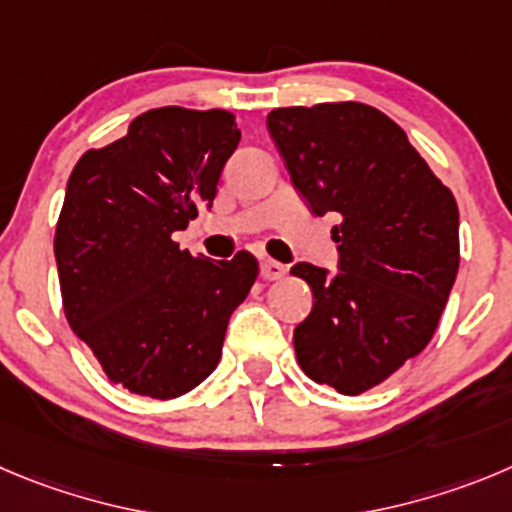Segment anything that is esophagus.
I'll return each mask as SVG.
<instances>
[{
    "label": "esophagus",
    "instance_id": "esophagus-1",
    "mask_svg": "<svg viewBox=\"0 0 512 512\" xmlns=\"http://www.w3.org/2000/svg\"><path fill=\"white\" fill-rule=\"evenodd\" d=\"M285 265L283 262H278V260H262V265H260V275L265 280H280V278H285Z\"/></svg>",
    "mask_w": 512,
    "mask_h": 512
}]
</instances>
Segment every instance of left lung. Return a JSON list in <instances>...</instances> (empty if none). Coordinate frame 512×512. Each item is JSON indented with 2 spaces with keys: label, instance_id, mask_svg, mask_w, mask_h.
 Wrapping results in <instances>:
<instances>
[{
  "label": "left lung",
  "instance_id": "8db88e82",
  "mask_svg": "<svg viewBox=\"0 0 512 512\" xmlns=\"http://www.w3.org/2000/svg\"><path fill=\"white\" fill-rule=\"evenodd\" d=\"M267 128L310 212L338 217V270L290 267L313 290V310L293 331L295 356L313 381L356 396L437 331L460 267L457 202L371 105L275 108Z\"/></svg>",
  "mask_w": 512,
  "mask_h": 512
}]
</instances>
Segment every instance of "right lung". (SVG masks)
<instances>
[{
  "label": "right lung",
  "mask_w": 512,
  "mask_h": 512,
  "mask_svg": "<svg viewBox=\"0 0 512 512\" xmlns=\"http://www.w3.org/2000/svg\"><path fill=\"white\" fill-rule=\"evenodd\" d=\"M237 143L232 113L166 105L70 174L55 229L62 305L108 379L133 394L174 399L202 384L255 283L250 252L209 260L171 240L212 207Z\"/></svg>",
  "instance_id": "right-lung-1"
}]
</instances>
